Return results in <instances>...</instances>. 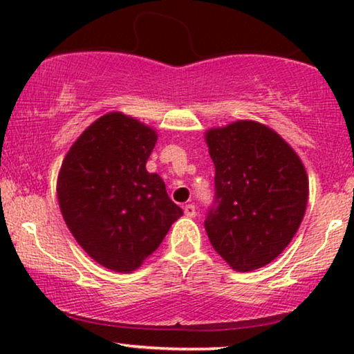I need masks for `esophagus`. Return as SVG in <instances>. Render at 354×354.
I'll return each instance as SVG.
<instances>
[{
	"label": "esophagus",
	"mask_w": 354,
	"mask_h": 354,
	"mask_svg": "<svg viewBox=\"0 0 354 354\" xmlns=\"http://www.w3.org/2000/svg\"><path fill=\"white\" fill-rule=\"evenodd\" d=\"M183 212H185L187 217H195L196 216V206L195 205H187L183 207Z\"/></svg>",
	"instance_id": "34e87169"
}]
</instances>
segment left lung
I'll return each mask as SVG.
<instances>
[{
    "mask_svg": "<svg viewBox=\"0 0 354 354\" xmlns=\"http://www.w3.org/2000/svg\"><path fill=\"white\" fill-rule=\"evenodd\" d=\"M216 167V203L205 221L217 254L250 272L287 248L308 206L309 180L297 151L268 125L235 120L205 132Z\"/></svg>",
    "mask_w": 354,
    "mask_h": 354,
    "instance_id": "obj_1",
    "label": "left lung"
}]
</instances>
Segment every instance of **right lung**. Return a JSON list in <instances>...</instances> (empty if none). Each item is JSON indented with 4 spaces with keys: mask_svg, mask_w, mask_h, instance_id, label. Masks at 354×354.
Returning <instances> with one entry per match:
<instances>
[{
    "mask_svg": "<svg viewBox=\"0 0 354 354\" xmlns=\"http://www.w3.org/2000/svg\"><path fill=\"white\" fill-rule=\"evenodd\" d=\"M156 142V129L114 111L82 132L57 174L67 229L91 259L114 272L137 270L183 214L162 178L147 171Z\"/></svg>",
    "mask_w": 354,
    "mask_h": 354,
    "instance_id": "add662e5",
    "label": "right lung"
}]
</instances>
